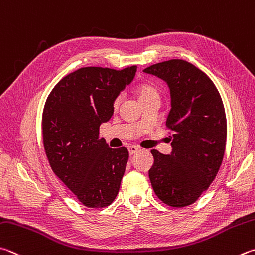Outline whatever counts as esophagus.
I'll return each mask as SVG.
<instances>
[{"label": "esophagus", "instance_id": "1", "mask_svg": "<svg viewBox=\"0 0 255 255\" xmlns=\"http://www.w3.org/2000/svg\"><path fill=\"white\" fill-rule=\"evenodd\" d=\"M127 148H128L129 154H130V155L136 154V152H137L138 150H139V148H138L137 146H133V145H129Z\"/></svg>", "mask_w": 255, "mask_h": 255}]
</instances>
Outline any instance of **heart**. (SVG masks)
Here are the masks:
<instances>
[{
	"label": "heart",
	"mask_w": 255,
	"mask_h": 255,
	"mask_svg": "<svg viewBox=\"0 0 255 255\" xmlns=\"http://www.w3.org/2000/svg\"><path fill=\"white\" fill-rule=\"evenodd\" d=\"M136 94L138 96V98H139L140 103L141 101H145V100L151 99V98H158V99L160 98V92H159L158 88L149 82H142V83H140V85H138L136 87ZM120 101H122L120 96L116 97L113 101L114 109H118Z\"/></svg>",
	"instance_id": "b5f03b06"
}]
</instances>
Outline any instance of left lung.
Instances as JSON below:
<instances>
[{
    "mask_svg": "<svg viewBox=\"0 0 255 255\" xmlns=\"http://www.w3.org/2000/svg\"><path fill=\"white\" fill-rule=\"evenodd\" d=\"M143 71L167 82L172 97L166 128L173 151L151 150V186L164 204L188 206L210 187L223 161L228 136L223 101L210 77L185 60L172 59Z\"/></svg>",
    "mask_w": 255,
    "mask_h": 255,
    "instance_id": "obj_1",
    "label": "left lung"
}]
</instances>
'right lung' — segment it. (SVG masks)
<instances>
[{"instance_id": "right-lung-1", "label": "right lung", "mask_w": 255, "mask_h": 255, "mask_svg": "<svg viewBox=\"0 0 255 255\" xmlns=\"http://www.w3.org/2000/svg\"><path fill=\"white\" fill-rule=\"evenodd\" d=\"M137 66L115 70L85 67L63 77L45 101L42 137L53 173L90 208H104L117 196L129 152L99 137L113 116V101L135 77Z\"/></svg>"}]
</instances>
